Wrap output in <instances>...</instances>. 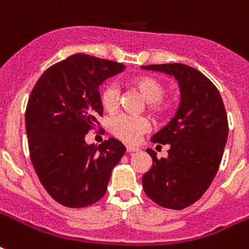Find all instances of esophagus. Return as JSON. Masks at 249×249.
Here are the masks:
<instances>
[{
    "mask_svg": "<svg viewBox=\"0 0 249 249\" xmlns=\"http://www.w3.org/2000/svg\"><path fill=\"white\" fill-rule=\"evenodd\" d=\"M137 151H140V148L134 147V146H126V152H129V154H132V152H137Z\"/></svg>",
    "mask_w": 249,
    "mask_h": 249,
    "instance_id": "esophagus-1",
    "label": "esophagus"
}]
</instances>
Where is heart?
I'll return each mask as SVG.
<instances>
[{
    "label": "heart",
    "mask_w": 249,
    "mask_h": 249,
    "mask_svg": "<svg viewBox=\"0 0 249 249\" xmlns=\"http://www.w3.org/2000/svg\"><path fill=\"white\" fill-rule=\"evenodd\" d=\"M130 85L141 93V95L147 102L148 108L152 112H161L166 108V102L163 101L165 94V85L159 79L154 76H138L130 81ZM120 99V90L116 84H107L102 89L99 101L102 107L107 112H112L117 108ZM109 130L113 136L120 138L124 142H136L142 134L150 126L147 119L138 116H130V115H116L109 120Z\"/></svg>",
    "instance_id": "1"
}]
</instances>
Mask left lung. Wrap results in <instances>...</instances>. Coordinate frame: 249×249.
Segmentation results:
<instances>
[{
	"instance_id": "obj_1",
	"label": "left lung",
	"mask_w": 249,
	"mask_h": 249,
	"mask_svg": "<svg viewBox=\"0 0 249 249\" xmlns=\"http://www.w3.org/2000/svg\"><path fill=\"white\" fill-rule=\"evenodd\" d=\"M146 71L173 76L181 91L177 113L152 136L154 143L169 144L142 177L146 195L158 205L183 209L199 200L216 177L228 142L229 124L220 91L195 68L181 63L143 66Z\"/></svg>"
}]
</instances>
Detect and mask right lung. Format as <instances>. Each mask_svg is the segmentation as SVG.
I'll use <instances>...</instances> for the list:
<instances>
[{
    "mask_svg": "<svg viewBox=\"0 0 249 249\" xmlns=\"http://www.w3.org/2000/svg\"><path fill=\"white\" fill-rule=\"evenodd\" d=\"M124 68L75 54L48 68L31 93L25 111L31 160L45 190L66 207L83 208L103 197L126 151L115 138L98 147L85 141L103 113L99 86Z\"/></svg>",
    "mask_w": 249,
    "mask_h": 249,
    "instance_id": "obj_1",
    "label": "right lung"
}]
</instances>
